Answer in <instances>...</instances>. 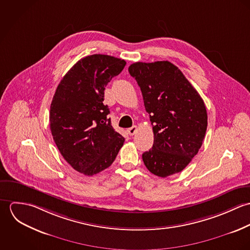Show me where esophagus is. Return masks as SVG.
<instances>
[{
    "label": "esophagus",
    "mask_w": 250,
    "mask_h": 250,
    "mask_svg": "<svg viewBox=\"0 0 250 250\" xmlns=\"http://www.w3.org/2000/svg\"><path fill=\"white\" fill-rule=\"evenodd\" d=\"M138 131V127L137 126H133V127H131V128H129L128 130H127V132H128V134L130 135V136H133V135H135V133Z\"/></svg>",
    "instance_id": "34e87169"
}]
</instances>
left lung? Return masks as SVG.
<instances>
[{"mask_svg": "<svg viewBox=\"0 0 250 250\" xmlns=\"http://www.w3.org/2000/svg\"><path fill=\"white\" fill-rule=\"evenodd\" d=\"M153 126V147L143 154L147 169L166 178L182 171L198 153L208 125L204 101L177 66L167 61L129 66Z\"/></svg>", "mask_w": 250, "mask_h": 250, "instance_id": "8db88e82", "label": "left lung"}]
</instances>
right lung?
<instances>
[{"mask_svg":"<svg viewBox=\"0 0 250 250\" xmlns=\"http://www.w3.org/2000/svg\"><path fill=\"white\" fill-rule=\"evenodd\" d=\"M126 62L107 55L81 59L59 83L50 107V129L64 160L87 176L107 168L124 138L111 126L103 104L107 83Z\"/></svg>","mask_w":250,"mask_h":250,"instance_id":"1","label":"right lung"}]
</instances>
